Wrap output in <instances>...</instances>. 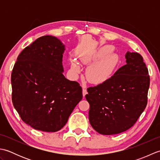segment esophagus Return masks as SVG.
Masks as SVG:
<instances>
[{
    "instance_id": "1",
    "label": "esophagus",
    "mask_w": 160,
    "mask_h": 160,
    "mask_svg": "<svg viewBox=\"0 0 160 160\" xmlns=\"http://www.w3.org/2000/svg\"><path fill=\"white\" fill-rule=\"evenodd\" d=\"M87 94V90L85 87H83L82 88V95H83V96L84 97Z\"/></svg>"
}]
</instances>
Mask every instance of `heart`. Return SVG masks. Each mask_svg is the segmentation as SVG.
<instances>
[{
	"instance_id": "heart-1",
	"label": "heart",
	"mask_w": 160,
	"mask_h": 160,
	"mask_svg": "<svg viewBox=\"0 0 160 160\" xmlns=\"http://www.w3.org/2000/svg\"><path fill=\"white\" fill-rule=\"evenodd\" d=\"M111 49V47H107L102 53L98 55V58H102L105 53H108ZM86 62H89V58L84 59ZM114 66V58L111 56H107L100 62H96L91 65L87 70L86 77L90 82L99 84L106 81L111 73L112 69ZM72 70L75 73L80 71V67L78 62H74L72 64Z\"/></svg>"
}]
</instances>
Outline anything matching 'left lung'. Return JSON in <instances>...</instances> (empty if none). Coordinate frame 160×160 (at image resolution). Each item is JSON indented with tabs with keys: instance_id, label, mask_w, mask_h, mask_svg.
I'll return each mask as SVG.
<instances>
[{
	"instance_id": "left-lung-1",
	"label": "left lung",
	"mask_w": 160,
	"mask_h": 160,
	"mask_svg": "<svg viewBox=\"0 0 160 160\" xmlns=\"http://www.w3.org/2000/svg\"><path fill=\"white\" fill-rule=\"evenodd\" d=\"M127 64L110 78L87 89L89 122L102 135L118 134L132 127L145 109L150 78L143 58L127 52Z\"/></svg>"
}]
</instances>
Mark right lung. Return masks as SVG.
Returning <instances> with one entry per match:
<instances>
[{"label": "right lung", "instance_id": "obj_1", "mask_svg": "<svg viewBox=\"0 0 160 160\" xmlns=\"http://www.w3.org/2000/svg\"><path fill=\"white\" fill-rule=\"evenodd\" d=\"M64 50L56 37H40L22 51L13 66V107L22 120L36 130H60L82 99L79 83L62 73Z\"/></svg>", "mask_w": 160, "mask_h": 160}]
</instances>
